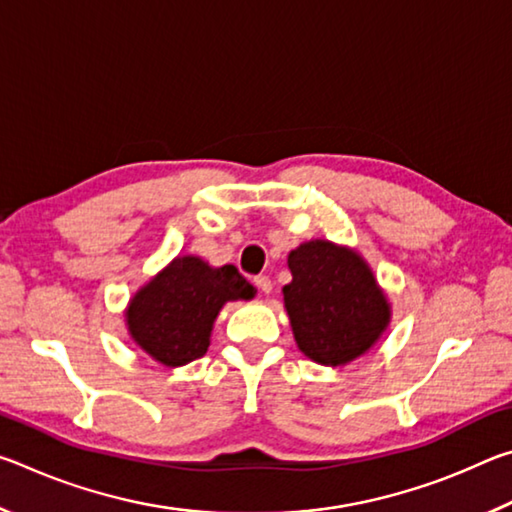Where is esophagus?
I'll return each mask as SVG.
<instances>
[{
  "mask_svg": "<svg viewBox=\"0 0 512 512\" xmlns=\"http://www.w3.org/2000/svg\"><path fill=\"white\" fill-rule=\"evenodd\" d=\"M255 284H257V289L262 291V293H271L273 291V282H271V277H268V275H257L255 277Z\"/></svg>",
  "mask_w": 512,
  "mask_h": 512,
  "instance_id": "1",
  "label": "esophagus"
}]
</instances>
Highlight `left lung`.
I'll list each match as a JSON object with an SVG mask.
<instances>
[{"instance_id": "8db88e82", "label": "left lung", "mask_w": 512, "mask_h": 512, "mask_svg": "<svg viewBox=\"0 0 512 512\" xmlns=\"http://www.w3.org/2000/svg\"><path fill=\"white\" fill-rule=\"evenodd\" d=\"M287 264L284 309L307 359L339 368L375 348L393 311L359 250L311 239L291 250Z\"/></svg>"}]
</instances>
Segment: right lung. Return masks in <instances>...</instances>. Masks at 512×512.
<instances>
[{"mask_svg": "<svg viewBox=\"0 0 512 512\" xmlns=\"http://www.w3.org/2000/svg\"><path fill=\"white\" fill-rule=\"evenodd\" d=\"M257 289L235 266H210L178 255L128 300V336L164 368H180L210 348L214 320L225 302L253 300Z\"/></svg>", "mask_w": 512, "mask_h": 512, "instance_id": "right-lung-1", "label": "right lung"}]
</instances>
